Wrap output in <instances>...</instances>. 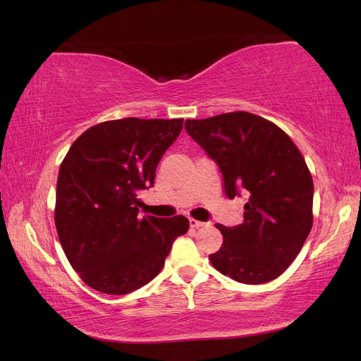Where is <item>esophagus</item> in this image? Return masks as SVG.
I'll list each match as a JSON object with an SVG mask.
<instances>
[{
	"label": "esophagus",
	"mask_w": 361,
	"mask_h": 361,
	"mask_svg": "<svg viewBox=\"0 0 361 361\" xmlns=\"http://www.w3.org/2000/svg\"><path fill=\"white\" fill-rule=\"evenodd\" d=\"M189 225H190V228H202L208 224H203V221L195 220V219H189Z\"/></svg>",
	"instance_id": "esophagus-1"
}]
</instances>
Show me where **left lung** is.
Masks as SVG:
<instances>
[{"instance_id": "8db88e82", "label": "left lung", "mask_w": 361, "mask_h": 361, "mask_svg": "<svg viewBox=\"0 0 361 361\" xmlns=\"http://www.w3.org/2000/svg\"><path fill=\"white\" fill-rule=\"evenodd\" d=\"M189 136L216 161L228 198L243 194V224H217L224 243L209 255L221 274L264 283L293 262L313 224V180L290 136L248 111L186 119Z\"/></svg>"}]
</instances>
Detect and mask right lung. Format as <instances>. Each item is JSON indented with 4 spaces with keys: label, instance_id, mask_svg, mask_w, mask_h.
<instances>
[{
    "label": "right lung",
    "instance_id": "obj_1",
    "mask_svg": "<svg viewBox=\"0 0 361 361\" xmlns=\"http://www.w3.org/2000/svg\"><path fill=\"white\" fill-rule=\"evenodd\" d=\"M183 119L106 121L90 127L60 164L56 228L82 281L109 295H127L164 267L172 243L188 233L183 216H137V192L155 183L161 157Z\"/></svg>",
    "mask_w": 361,
    "mask_h": 361
}]
</instances>
